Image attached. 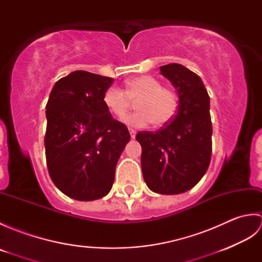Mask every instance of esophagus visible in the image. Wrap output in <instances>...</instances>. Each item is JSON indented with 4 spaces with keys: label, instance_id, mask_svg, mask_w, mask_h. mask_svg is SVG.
Wrapping results in <instances>:
<instances>
[{
    "label": "esophagus",
    "instance_id": "34e87169",
    "mask_svg": "<svg viewBox=\"0 0 262 262\" xmlns=\"http://www.w3.org/2000/svg\"><path fill=\"white\" fill-rule=\"evenodd\" d=\"M129 134H130V137H132V138H135L136 132H135L134 129H130V128H129Z\"/></svg>",
    "mask_w": 262,
    "mask_h": 262
}]
</instances>
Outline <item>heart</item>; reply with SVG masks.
<instances>
[{"label": "heart", "instance_id": "heart-1", "mask_svg": "<svg viewBox=\"0 0 262 262\" xmlns=\"http://www.w3.org/2000/svg\"><path fill=\"white\" fill-rule=\"evenodd\" d=\"M103 101L117 118H124L136 102L138 111L125 118L128 126L135 128L147 127L151 122L155 127H163L173 119L178 110L177 93L162 86V82L152 75L128 80L126 90L109 88L104 92Z\"/></svg>", "mask_w": 262, "mask_h": 262}]
</instances>
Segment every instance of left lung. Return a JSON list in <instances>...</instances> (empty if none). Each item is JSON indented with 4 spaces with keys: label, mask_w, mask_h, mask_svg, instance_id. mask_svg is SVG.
Returning <instances> with one entry per match:
<instances>
[{
    "label": "left lung",
    "mask_w": 262,
    "mask_h": 262,
    "mask_svg": "<svg viewBox=\"0 0 262 262\" xmlns=\"http://www.w3.org/2000/svg\"><path fill=\"white\" fill-rule=\"evenodd\" d=\"M179 94V109L157 132H138L142 171L147 187L162 194L191 189L207 171L211 157L209 96L202 79L181 64L160 68Z\"/></svg>",
    "instance_id": "obj_1"
}]
</instances>
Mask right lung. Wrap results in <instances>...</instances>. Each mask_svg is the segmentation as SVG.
<instances>
[{"label":"right lung","instance_id":"1","mask_svg":"<svg viewBox=\"0 0 262 262\" xmlns=\"http://www.w3.org/2000/svg\"><path fill=\"white\" fill-rule=\"evenodd\" d=\"M114 79L86 71L58 80L46 104L48 173L60 191L90 202L113 187L115 170L130 135L104 104Z\"/></svg>","mask_w":262,"mask_h":262}]
</instances>
